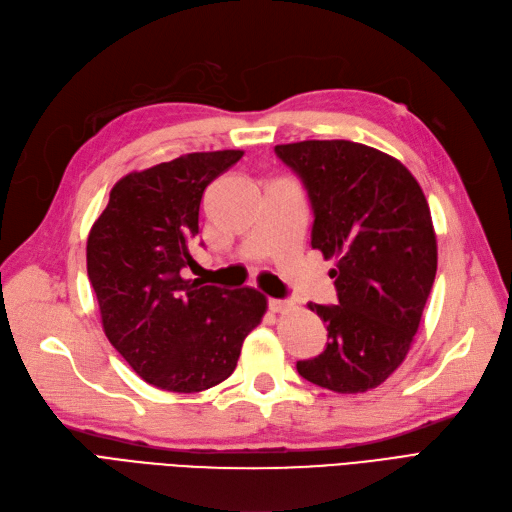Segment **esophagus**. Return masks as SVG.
Returning a JSON list of instances; mask_svg holds the SVG:
<instances>
[{
	"instance_id": "esophagus-1",
	"label": "esophagus",
	"mask_w": 512,
	"mask_h": 512,
	"mask_svg": "<svg viewBox=\"0 0 512 512\" xmlns=\"http://www.w3.org/2000/svg\"><path fill=\"white\" fill-rule=\"evenodd\" d=\"M269 307H271V311H275V313H284V311L292 309V303H290V301H281V298H271Z\"/></svg>"
}]
</instances>
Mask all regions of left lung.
<instances>
[{"label":"left lung","instance_id":"left-lung-1","mask_svg":"<svg viewBox=\"0 0 512 512\" xmlns=\"http://www.w3.org/2000/svg\"><path fill=\"white\" fill-rule=\"evenodd\" d=\"M303 180L311 248L334 260L339 305L309 309L328 343L298 375L339 394L381 385L407 358L436 277V235L424 190L394 156L347 139L275 146Z\"/></svg>","mask_w":512,"mask_h":512}]
</instances>
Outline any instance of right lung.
Wrapping results in <instances>:
<instances>
[{
	"label": "right lung",
	"mask_w": 512,
	"mask_h": 512,
	"mask_svg": "<svg viewBox=\"0 0 512 512\" xmlns=\"http://www.w3.org/2000/svg\"><path fill=\"white\" fill-rule=\"evenodd\" d=\"M241 150L192 152L118 180L86 241L108 341L158 390L195 394L233 375L267 298L186 279L205 188Z\"/></svg>",
	"instance_id": "right-lung-1"
}]
</instances>
